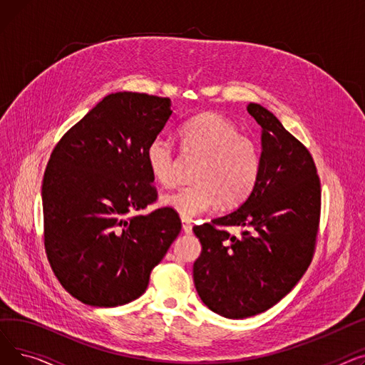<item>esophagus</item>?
<instances>
[{
    "mask_svg": "<svg viewBox=\"0 0 365 365\" xmlns=\"http://www.w3.org/2000/svg\"><path fill=\"white\" fill-rule=\"evenodd\" d=\"M182 229H183L185 234H192V225L185 222V220L182 222Z\"/></svg>",
    "mask_w": 365,
    "mask_h": 365,
    "instance_id": "obj_1",
    "label": "esophagus"
}]
</instances>
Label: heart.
<instances>
[{
	"label": "heart",
	"mask_w": 365,
	"mask_h": 365,
	"mask_svg": "<svg viewBox=\"0 0 365 365\" xmlns=\"http://www.w3.org/2000/svg\"><path fill=\"white\" fill-rule=\"evenodd\" d=\"M187 152L202 157L192 186H183L161 198L182 219H194L220 202L226 207L245 200L253 190L260 168L256 143L240 134L238 127L216 112H204L180 127ZM152 179L168 186L175 178V149L163 138H153L145 150Z\"/></svg>",
	"instance_id": "1"
}]
</instances>
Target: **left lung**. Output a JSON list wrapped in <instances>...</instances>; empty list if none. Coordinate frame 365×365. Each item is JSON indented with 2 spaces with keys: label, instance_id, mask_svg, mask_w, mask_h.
Returning a JSON list of instances; mask_svg holds the SVG:
<instances>
[{
  "label": "left lung",
  "instance_id": "1",
  "mask_svg": "<svg viewBox=\"0 0 365 365\" xmlns=\"http://www.w3.org/2000/svg\"><path fill=\"white\" fill-rule=\"evenodd\" d=\"M247 110L262 127L256 185L235 212L194 226L202 247L195 289L208 309L231 319L264 312L293 290L311 264L321 210L309 150L271 110L259 103ZM223 225L242 234L231 236Z\"/></svg>",
  "mask_w": 365,
  "mask_h": 365
}]
</instances>
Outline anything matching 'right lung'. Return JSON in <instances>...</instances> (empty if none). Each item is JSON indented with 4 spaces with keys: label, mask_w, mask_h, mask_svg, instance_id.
Here are the masks:
<instances>
[{
    "label": "right lung",
    "mask_w": 365,
    "mask_h": 365,
    "mask_svg": "<svg viewBox=\"0 0 365 365\" xmlns=\"http://www.w3.org/2000/svg\"><path fill=\"white\" fill-rule=\"evenodd\" d=\"M171 113L168 98L112 93L51 152L41 189L46 252L63 289L86 304L140 297L180 232L168 207L138 215L157 200L145 150Z\"/></svg>",
    "instance_id": "add662e5"
}]
</instances>
